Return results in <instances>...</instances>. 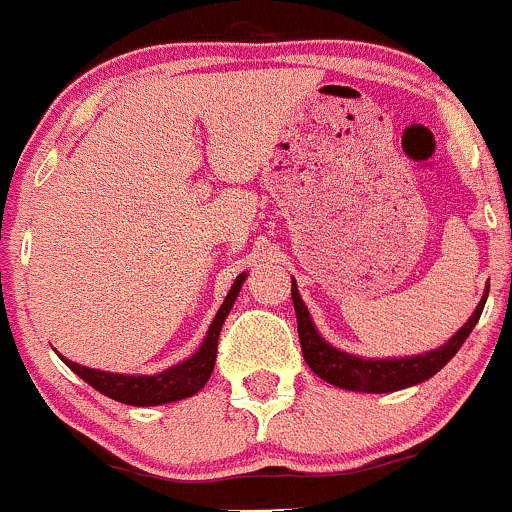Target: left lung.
Listing matches in <instances>:
<instances>
[{
	"instance_id": "1",
	"label": "left lung",
	"mask_w": 512,
	"mask_h": 512,
	"mask_svg": "<svg viewBox=\"0 0 512 512\" xmlns=\"http://www.w3.org/2000/svg\"><path fill=\"white\" fill-rule=\"evenodd\" d=\"M488 289L484 291V299L479 301L476 311L466 320L462 328L449 338L445 345L437 350L425 352V355L415 357H389V359H364L357 355H347L338 350L330 342L320 338V333L313 325L311 313H308L306 303L301 301L296 282L291 279V299L296 308V323H299V340L301 352L308 367L316 372L320 379L328 384L338 386L347 391H362V393H391L398 389H408V386L420 384V381L430 379L440 372L442 367L459 352L464 340L469 338L474 325L479 323L481 311L486 306Z\"/></svg>"
}]
</instances>
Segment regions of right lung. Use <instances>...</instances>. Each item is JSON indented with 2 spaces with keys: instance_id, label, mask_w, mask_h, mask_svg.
I'll use <instances>...</instances> for the list:
<instances>
[{
  "instance_id": "right-lung-1",
  "label": "right lung",
  "mask_w": 512,
  "mask_h": 512,
  "mask_svg": "<svg viewBox=\"0 0 512 512\" xmlns=\"http://www.w3.org/2000/svg\"><path fill=\"white\" fill-rule=\"evenodd\" d=\"M247 274H240L230 286L226 301L218 308L216 318H213L209 333H206L204 342H201L199 350L192 357L184 359V362L174 364V367L165 369L160 374H114V372H101V369H89L82 364L72 362V359H60L72 369L80 379L87 381L92 389H97L104 396L114 398L119 403H128V406H162V403H174L182 401V398L194 396L206 386L209 376L213 372V364H216V352H218V335H221L223 320L233 308L235 299H238V291L243 286Z\"/></svg>"
}]
</instances>
